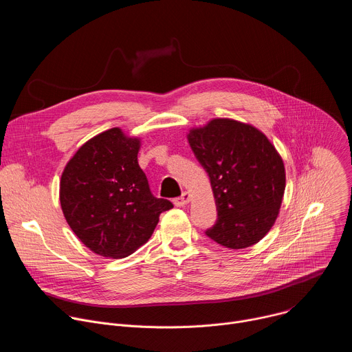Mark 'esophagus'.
Instances as JSON below:
<instances>
[{
	"label": "esophagus",
	"instance_id": "esophagus-1",
	"mask_svg": "<svg viewBox=\"0 0 352 352\" xmlns=\"http://www.w3.org/2000/svg\"><path fill=\"white\" fill-rule=\"evenodd\" d=\"M188 202H189V193H188V192H184L181 196H178V197L174 199V205L178 206V208L185 206Z\"/></svg>",
	"mask_w": 352,
	"mask_h": 352
}]
</instances>
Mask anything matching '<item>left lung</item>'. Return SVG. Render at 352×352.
Instances as JSON below:
<instances>
[{
  "label": "left lung",
  "instance_id": "obj_1",
  "mask_svg": "<svg viewBox=\"0 0 352 352\" xmlns=\"http://www.w3.org/2000/svg\"><path fill=\"white\" fill-rule=\"evenodd\" d=\"M188 140L216 199L217 220L206 235L231 249L259 242L277 219L285 189L274 146L252 125L227 118L192 129Z\"/></svg>",
  "mask_w": 352,
  "mask_h": 352
}]
</instances>
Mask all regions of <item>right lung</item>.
<instances>
[{"label":"right lung","instance_id":"1","mask_svg":"<svg viewBox=\"0 0 352 352\" xmlns=\"http://www.w3.org/2000/svg\"><path fill=\"white\" fill-rule=\"evenodd\" d=\"M139 140L111 128L87 140L67 164L60 200L67 223L94 254L125 258L152 236L173 209L150 190L138 164Z\"/></svg>","mask_w":352,"mask_h":352}]
</instances>
